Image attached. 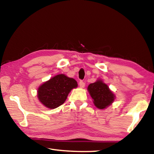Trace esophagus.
<instances>
[{"instance_id": "1", "label": "esophagus", "mask_w": 154, "mask_h": 154, "mask_svg": "<svg viewBox=\"0 0 154 154\" xmlns=\"http://www.w3.org/2000/svg\"><path fill=\"white\" fill-rule=\"evenodd\" d=\"M79 86H80V88H84L85 87V83L83 82V81H80L79 82Z\"/></svg>"}]
</instances>
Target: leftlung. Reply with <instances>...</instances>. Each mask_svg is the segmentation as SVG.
<instances>
[{
  "mask_svg": "<svg viewBox=\"0 0 154 154\" xmlns=\"http://www.w3.org/2000/svg\"><path fill=\"white\" fill-rule=\"evenodd\" d=\"M88 90L94 100V105L100 109L107 107L111 105L116 98L114 94L109 89L108 85L100 79L90 83L88 87Z\"/></svg>",
  "mask_w": 154,
  "mask_h": 154,
  "instance_id": "1",
  "label": "left lung"
}]
</instances>
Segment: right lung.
<instances>
[{
	"label": "right lung",
	"instance_id": "1",
	"mask_svg": "<svg viewBox=\"0 0 154 154\" xmlns=\"http://www.w3.org/2000/svg\"><path fill=\"white\" fill-rule=\"evenodd\" d=\"M77 87V82L64 74L56 75L38 88L37 97L44 106L53 109L62 105L72 89Z\"/></svg>",
	"mask_w": 154,
	"mask_h": 154
}]
</instances>
